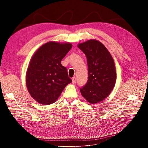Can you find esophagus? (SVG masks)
Here are the masks:
<instances>
[{
	"mask_svg": "<svg viewBox=\"0 0 148 148\" xmlns=\"http://www.w3.org/2000/svg\"><path fill=\"white\" fill-rule=\"evenodd\" d=\"M72 83H73V84H74V83H76V77H73V78H72Z\"/></svg>",
	"mask_w": 148,
	"mask_h": 148,
	"instance_id": "esophagus-1",
	"label": "esophagus"
}]
</instances>
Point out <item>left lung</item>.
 Returning <instances> with one entry per match:
<instances>
[{
  "instance_id": "1",
  "label": "left lung",
  "mask_w": 148,
  "mask_h": 148,
  "mask_svg": "<svg viewBox=\"0 0 148 148\" xmlns=\"http://www.w3.org/2000/svg\"><path fill=\"white\" fill-rule=\"evenodd\" d=\"M85 54L88 65V80L80 88L82 96L90 104L101 102L113 90L116 80L113 59L103 44L89 40L78 44Z\"/></svg>"
}]
</instances>
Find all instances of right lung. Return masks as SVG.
<instances>
[{
    "mask_svg": "<svg viewBox=\"0 0 148 148\" xmlns=\"http://www.w3.org/2000/svg\"><path fill=\"white\" fill-rule=\"evenodd\" d=\"M72 46L69 42L49 41L42 45L31 58L26 74V87L38 103H54L72 82L66 68L61 64Z\"/></svg>",
    "mask_w": 148,
    "mask_h": 148,
    "instance_id": "right-lung-1",
    "label": "right lung"
}]
</instances>
